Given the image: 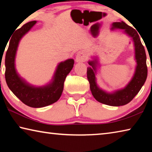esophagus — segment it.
Masks as SVG:
<instances>
[{"instance_id":"1","label":"esophagus","mask_w":152,"mask_h":152,"mask_svg":"<svg viewBox=\"0 0 152 152\" xmlns=\"http://www.w3.org/2000/svg\"><path fill=\"white\" fill-rule=\"evenodd\" d=\"M86 55L84 51H80L77 53L76 56V62H84L86 61Z\"/></svg>"}]
</instances>
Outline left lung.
Masks as SVG:
<instances>
[{"instance_id":"8db88e82","label":"left lung","mask_w":152,"mask_h":152,"mask_svg":"<svg viewBox=\"0 0 152 152\" xmlns=\"http://www.w3.org/2000/svg\"><path fill=\"white\" fill-rule=\"evenodd\" d=\"M124 29V32L132 37L134 42L135 51V60L137 61V67L133 78L124 88L119 90L113 93H107L98 87L95 70L97 61H88L92 68H87V78L90 84V88L94 99L102 104L109 106L119 107L123 106L132 101L145 83L148 76V67L146 64V54L143 45L141 42L140 36L135 29L129 26L125 22H115L113 23V29Z\"/></svg>"}]
</instances>
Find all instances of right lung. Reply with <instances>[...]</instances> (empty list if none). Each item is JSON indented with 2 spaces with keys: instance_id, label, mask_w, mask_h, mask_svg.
I'll return each mask as SVG.
<instances>
[{
  "instance_id": "1",
  "label": "right lung",
  "mask_w": 152,
  "mask_h": 152,
  "mask_svg": "<svg viewBox=\"0 0 152 152\" xmlns=\"http://www.w3.org/2000/svg\"><path fill=\"white\" fill-rule=\"evenodd\" d=\"M37 21L27 23L17 29L10 39L5 56V79L10 90L25 104L33 108H40L54 103L60 99L64 89V83L72 70L74 61L68 59L59 64L52 82L43 87L29 85L18 75L15 67V59L19 41L31 29Z\"/></svg>"
}]
</instances>
